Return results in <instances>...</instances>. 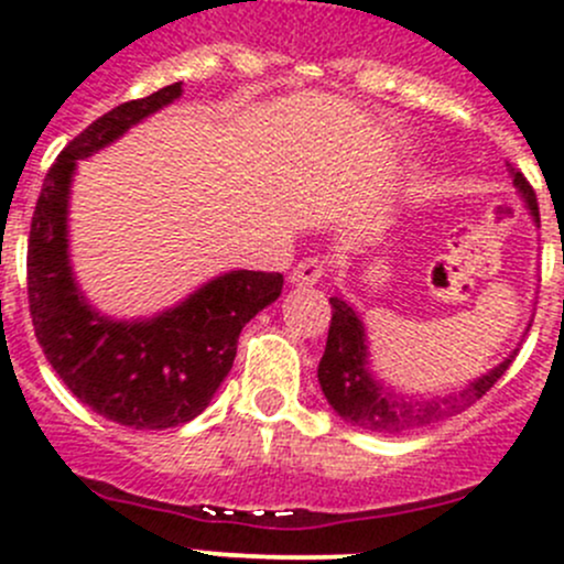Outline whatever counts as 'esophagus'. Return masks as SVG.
Instances as JSON below:
<instances>
[{
    "instance_id": "esophagus-1",
    "label": "esophagus",
    "mask_w": 564,
    "mask_h": 564,
    "mask_svg": "<svg viewBox=\"0 0 564 564\" xmlns=\"http://www.w3.org/2000/svg\"><path fill=\"white\" fill-rule=\"evenodd\" d=\"M322 275H325V261H322L319 256H308V259H303L294 267L289 281H292L294 286H311V283L319 281Z\"/></svg>"
}]
</instances>
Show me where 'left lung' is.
<instances>
[{"instance_id":"8db88e82","label":"left lung","mask_w":564,"mask_h":564,"mask_svg":"<svg viewBox=\"0 0 564 564\" xmlns=\"http://www.w3.org/2000/svg\"><path fill=\"white\" fill-rule=\"evenodd\" d=\"M510 173L512 184L518 187L521 198L527 200L534 223L540 226L538 195H534L532 184L527 182V176L518 167H510ZM330 305L333 319L316 377H319L322 393L327 397L330 408L344 421H349L355 427L371 430V433H404V430L427 427V424H435V421L446 419V415H455L460 410L471 408L477 399H482L499 382V377L510 369V364L518 355V349L510 352L496 369L468 382L455 397L410 399L404 393L391 391V388H386L380 380L371 377L364 322L358 319L352 305L344 303L341 297H330Z\"/></svg>"}]
</instances>
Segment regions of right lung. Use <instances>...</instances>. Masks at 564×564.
I'll return each mask as SVG.
<instances>
[{
  "mask_svg": "<svg viewBox=\"0 0 564 564\" xmlns=\"http://www.w3.org/2000/svg\"><path fill=\"white\" fill-rule=\"evenodd\" d=\"M182 96V82L126 101L74 137L43 178L26 245V294L43 355L79 402L134 430L187 424L231 371L242 327L283 289L281 272L231 270L176 308L118 322L90 308L70 272L68 193L76 162Z\"/></svg>",
  "mask_w": 564,
  "mask_h": 564,
  "instance_id": "obj_1",
  "label": "right lung"
}]
</instances>
